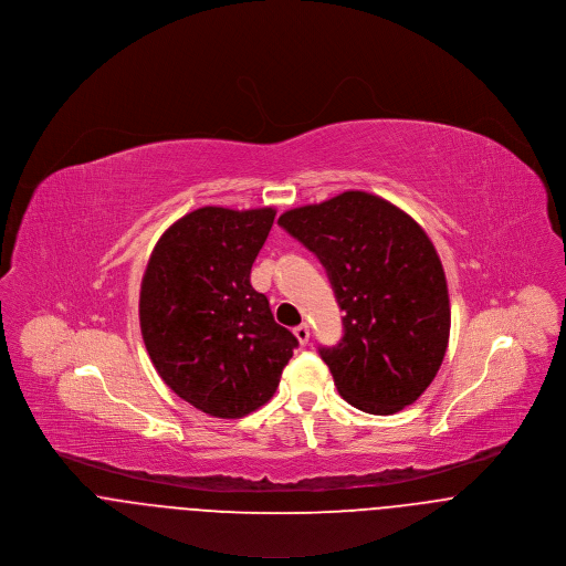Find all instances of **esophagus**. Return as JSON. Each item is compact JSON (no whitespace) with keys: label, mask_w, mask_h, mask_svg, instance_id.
<instances>
[{"label":"esophagus","mask_w":566,"mask_h":566,"mask_svg":"<svg viewBox=\"0 0 566 566\" xmlns=\"http://www.w3.org/2000/svg\"><path fill=\"white\" fill-rule=\"evenodd\" d=\"M293 333H295V337H297V340H300L302 345H306L308 339H311V328H308V324H300Z\"/></svg>","instance_id":"34e87169"}]
</instances>
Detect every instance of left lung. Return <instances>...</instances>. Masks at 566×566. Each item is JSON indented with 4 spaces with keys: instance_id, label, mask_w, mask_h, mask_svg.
Listing matches in <instances>:
<instances>
[{
    "instance_id": "1",
    "label": "left lung",
    "mask_w": 566,
    "mask_h": 566,
    "mask_svg": "<svg viewBox=\"0 0 566 566\" xmlns=\"http://www.w3.org/2000/svg\"><path fill=\"white\" fill-rule=\"evenodd\" d=\"M277 223L319 258L345 313L339 343L319 347L343 400L374 416L413 405L451 333L447 275L427 231L360 190L289 210Z\"/></svg>"
}]
</instances>
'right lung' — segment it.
Listing matches in <instances>:
<instances>
[{"instance_id":"add662e5","label":"right lung","mask_w":566,"mask_h":566,"mask_svg":"<svg viewBox=\"0 0 566 566\" xmlns=\"http://www.w3.org/2000/svg\"><path fill=\"white\" fill-rule=\"evenodd\" d=\"M273 219V208L195 210L164 231L142 277L139 328L157 374L214 418L269 402L297 347L249 280Z\"/></svg>"}]
</instances>
